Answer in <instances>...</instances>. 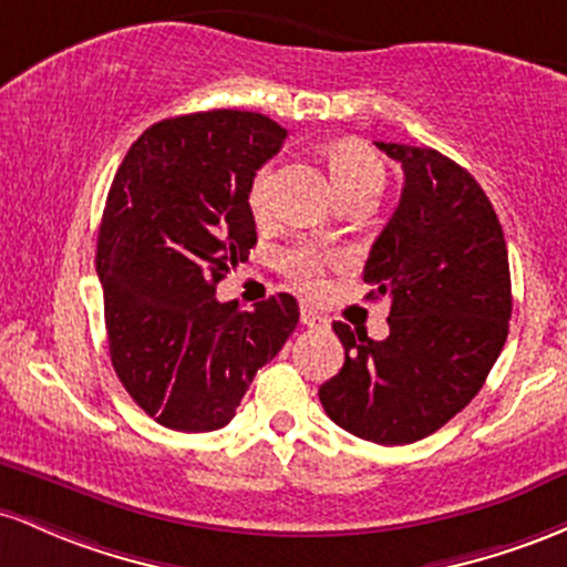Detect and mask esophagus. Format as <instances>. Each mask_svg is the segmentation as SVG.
<instances>
[{"mask_svg":"<svg viewBox=\"0 0 567 567\" xmlns=\"http://www.w3.org/2000/svg\"><path fill=\"white\" fill-rule=\"evenodd\" d=\"M300 321L305 323V327H316V329L329 327L327 316H321L318 310L310 308V305H302V308H300Z\"/></svg>","mask_w":567,"mask_h":567,"instance_id":"34e87169","label":"esophagus"}]
</instances>
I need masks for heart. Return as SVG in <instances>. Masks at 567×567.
Wrapping results in <instances>:
<instances>
[{
    "mask_svg": "<svg viewBox=\"0 0 567 567\" xmlns=\"http://www.w3.org/2000/svg\"><path fill=\"white\" fill-rule=\"evenodd\" d=\"M327 165L332 182L337 187V195L346 198L353 193H383L385 184V168L378 161L372 150L361 142H340L327 150ZM272 182V165H265L251 184V206L262 208L270 193ZM284 270L289 278L305 291H318L323 284V267H327V257H321L310 246H295V249L281 254Z\"/></svg>",
    "mask_w": 567,
    "mask_h": 567,
    "instance_id": "heart-1",
    "label": "heart"
}]
</instances>
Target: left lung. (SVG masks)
Returning <instances> with one entry per match:
<instances>
[{
  "label": "left lung",
  "mask_w": 567,
  "mask_h": 567,
  "mask_svg": "<svg viewBox=\"0 0 567 567\" xmlns=\"http://www.w3.org/2000/svg\"><path fill=\"white\" fill-rule=\"evenodd\" d=\"M402 163L399 208L364 265L369 297L391 300V334L337 321L346 364L318 388L348 434L412 444L480 393L512 318V276L501 221L466 168L429 146L374 142Z\"/></svg>",
  "instance_id": "obj_1"
}]
</instances>
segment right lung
<instances>
[{"label":"right lung","instance_id":"1","mask_svg":"<svg viewBox=\"0 0 567 567\" xmlns=\"http://www.w3.org/2000/svg\"><path fill=\"white\" fill-rule=\"evenodd\" d=\"M284 138L257 112L182 114L146 128L114 174L95 246L106 340L120 383L165 429L230 423L300 321L286 291L251 313L216 300L257 246L249 193Z\"/></svg>","mask_w":567,"mask_h":567}]
</instances>
